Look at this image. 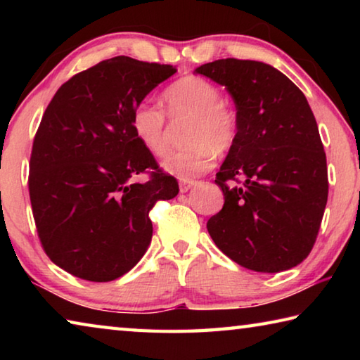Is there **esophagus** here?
Wrapping results in <instances>:
<instances>
[{"label":"esophagus","instance_id":"esophagus-1","mask_svg":"<svg viewBox=\"0 0 360 360\" xmlns=\"http://www.w3.org/2000/svg\"><path fill=\"white\" fill-rule=\"evenodd\" d=\"M193 186H195L193 181H182V182H179V191H181V193H186L191 191Z\"/></svg>","mask_w":360,"mask_h":360}]
</instances>
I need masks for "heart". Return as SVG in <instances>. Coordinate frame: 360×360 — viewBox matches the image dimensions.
<instances>
[{
  "label": "heart",
  "instance_id": "obj_1",
  "mask_svg": "<svg viewBox=\"0 0 360 360\" xmlns=\"http://www.w3.org/2000/svg\"><path fill=\"white\" fill-rule=\"evenodd\" d=\"M169 115H188L182 139L184 148L162 160L169 174L192 179L212 167L214 154L227 152L238 136V119L233 109L221 101L216 84L200 76H187L163 92ZM131 130L143 148L152 155L165 152V114L150 101H141L131 112Z\"/></svg>",
  "mask_w": 360,
  "mask_h": 360
}]
</instances>
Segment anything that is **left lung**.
<instances>
[{"label":"left lung","instance_id":"left-lung-1","mask_svg":"<svg viewBox=\"0 0 360 360\" xmlns=\"http://www.w3.org/2000/svg\"><path fill=\"white\" fill-rule=\"evenodd\" d=\"M224 85L238 136L216 174L222 210L208 229L221 251L248 270L279 273L308 257L327 205V160L302 90L271 65L225 58L195 70ZM245 178L229 188L227 180Z\"/></svg>","mask_w":360,"mask_h":360}]
</instances>
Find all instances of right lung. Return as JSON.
Wrapping results in <instances>:
<instances>
[{
	"instance_id": "obj_1",
	"label": "right lung",
	"mask_w": 360,
	"mask_h": 360,
	"mask_svg": "<svg viewBox=\"0 0 360 360\" xmlns=\"http://www.w3.org/2000/svg\"><path fill=\"white\" fill-rule=\"evenodd\" d=\"M174 72L114 57L72 76L49 103L30 158V200L42 248L70 275L108 283L130 271L150 245L152 206L178 195V181L131 130L133 109ZM146 169L151 178L133 183Z\"/></svg>"
}]
</instances>
